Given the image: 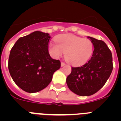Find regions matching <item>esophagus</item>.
I'll list each match as a JSON object with an SVG mask.
<instances>
[{
  "label": "esophagus",
  "instance_id": "esophagus-1",
  "mask_svg": "<svg viewBox=\"0 0 121 121\" xmlns=\"http://www.w3.org/2000/svg\"><path fill=\"white\" fill-rule=\"evenodd\" d=\"M65 65V64L64 62H61V67H63V66H64Z\"/></svg>",
  "mask_w": 121,
  "mask_h": 121
}]
</instances>
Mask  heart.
Listing matches in <instances>:
<instances>
[{"label": "heart", "instance_id": "obj_1", "mask_svg": "<svg viewBox=\"0 0 121 121\" xmlns=\"http://www.w3.org/2000/svg\"><path fill=\"white\" fill-rule=\"evenodd\" d=\"M57 44L50 43L49 51L55 58L64 53L67 61L73 65H82L90 59L93 53V43L90 39L73 35H63L56 38Z\"/></svg>", "mask_w": 121, "mask_h": 121}]
</instances>
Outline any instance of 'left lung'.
Wrapping results in <instances>:
<instances>
[{
	"instance_id": "left-lung-1",
	"label": "left lung",
	"mask_w": 121,
	"mask_h": 121,
	"mask_svg": "<svg viewBox=\"0 0 121 121\" xmlns=\"http://www.w3.org/2000/svg\"><path fill=\"white\" fill-rule=\"evenodd\" d=\"M94 46L93 55L88 62L79 67H72L67 78V84L71 91L81 96L96 93L106 83L113 70V58L106 43L88 37Z\"/></svg>"
}]
</instances>
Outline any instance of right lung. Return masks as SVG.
<instances>
[{"mask_svg": "<svg viewBox=\"0 0 121 121\" xmlns=\"http://www.w3.org/2000/svg\"><path fill=\"white\" fill-rule=\"evenodd\" d=\"M50 38L48 33L36 31L20 37L11 50L9 73L16 84L26 92H38L46 88L60 67L59 60L53 59L49 54Z\"/></svg>", "mask_w": 121, "mask_h": 121, "instance_id": "obj_1", "label": "right lung"}]
</instances>
